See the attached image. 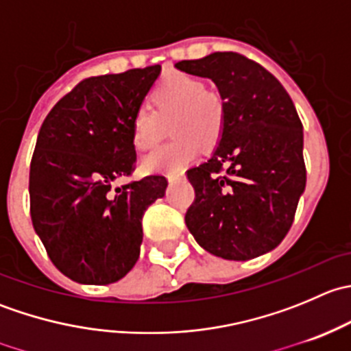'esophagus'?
<instances>
[{
    "label": "esophagus",
    "mask_w": 351,
    "mask_h": 351,
    "mask_svg": "<svg viewBox=\"0 0 351 351\" xmlns=\"http://www.w3.org/2000/svg\"><path fill=\"white\" fill-rule=\"evenodd\" d=\"M185 178V175H183V171H178V173H169L168 175V182L169 183H175V182H180V180Z\"/></svg>",
    "instance_id": "obj_1"
}]
</instances>
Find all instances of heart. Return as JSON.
Instances as JSON below:
<instances>
[{"label": "heart", "instance_id": "heart-1", "mask_svg": "<svg viewBox=\"0 0 351 351\" xmlns=\"http://www.w3.org/2000/svg\"><path fill=\"white\" fill-rule=\"evenodd\" d=\"M169 119V136L175 139L144 159L146 171L176 173L200 154L202 146H214L224 132V101L190 74H168L151 90L149 108L134 115L136 149H154Z\"/></svg>", "mask_w": 351, "mask_h": 351}]
</instances>
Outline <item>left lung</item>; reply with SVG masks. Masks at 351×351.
I'll use <instances>...</instances> for the list:
<instances>
[{"instance_id": "left-lung-1", "label": "left lung", "mask_w": 351, "mask_h": 351, "mask_svg": "<svg viewBox=\"0 0 351 351\" xmlns=\"http://www.w3.org/2000/svg\"><path fill=\"white\" fill-rule=\"evenodd\" d=\"M176 69L208 77L224 101V132L214 154L189 169L195 200L185 222L195 241L224 260L275 250L306 189L304 134L280 81L238 52H214Z\"/></svg>"}]
</instances>
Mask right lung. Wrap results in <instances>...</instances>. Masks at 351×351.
I'll return each instance as SVG.
<instances>
[{
  "instance_id": "add662e5",
  "label": "right lung",
  "mask_w": 351,
  "mask_h": 351,
  "mask_svg": "<svg viewBox=\"0 0 351 351\" xmlns=\"http://www.w3.org/2000/svg\"><path fill=\"white\" fill-rule=\"evenodd\" d=\"M161 66L86 77L49 112L30 162V215L61 274L77 284L125 277L143 243V215L165 197V176L113 189L132 175L134 115Z\"/></svg>"
}]
</instances>
